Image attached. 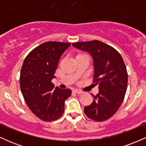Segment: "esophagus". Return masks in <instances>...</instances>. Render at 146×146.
I'll list each match as a JSON object with an SVG mask.
<instances>
[{"instance_id": "1", "label": "esophagus", "mask_w": 146, "mask_h": 146, "mask_svg": "<svg viewBox=\"0 0 146 146\" xmlns=\"http://www.w3.org/2000/svg\"><path fill=\"white\" fill-rule=\"evenodd\" d=\"M73 90H74L75 93H78V94H82V93H84V92L82 91V90H80L78 89H74Z\"/></svg>"}]
</instances>
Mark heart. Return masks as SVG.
Returning <instances> with one entry per match:
<instances>
[{"instance_id":"obj_1","label":"heart","mask_w":146,"mask_h":146,"mask_svg":"<svg viewBox=\"0 0 146 146\" xmlns=\"http://www.w3.org/2000/svg\"><path fill=\"white\" fill-rule=\"evenodd\" d=\"M86 56V55L82 54V53H80V54H78V56Z\"/></svg>"}]
</instances>
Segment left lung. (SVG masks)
<instances>
[{
    "label": "left lung",
    "mask_w": 146,
    "mask_h": 146,
    "mask_svg": "<svg viewBox=\"0 0 146 146\" xmlns=\"http://www.w3.org/2000/svg\"><path fill=\"white\" fill-rule=\"evenodd\" d=\"M73 47L86 51L93 58L94 82L99 93L94 100L84 107L88 118L102 121L117 111L124 99L128 85V73L123 58L116 49L99 40L75 42Z\"/></svg>",
    "instance_id": "obj_1"
}]
</instances>
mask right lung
Here are the masks:
<instances>
[{
  "label": "right lung",
  "instance_id": "right-lung-1",
  "mask_svg": "<svg viewBox=\"0 0 146 146\" xmlns=\"http://www.w3.org/2000/svg\"><path fill=\"white\" fill-rule=\"evenodd\" d=\"M71 43L47 42L33 49L25 58L20 76L21 92L27 105L40 119L51 121L64 111L70 89L54 88L51 82L62 53Z\"/></svg>",
  "mask_w": 146,
  "mask_h": 146
}]
</instances>
